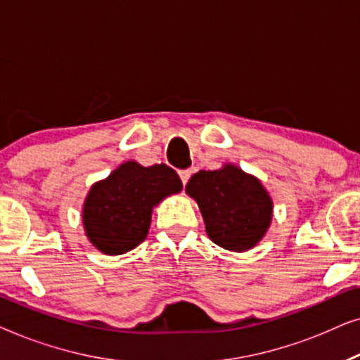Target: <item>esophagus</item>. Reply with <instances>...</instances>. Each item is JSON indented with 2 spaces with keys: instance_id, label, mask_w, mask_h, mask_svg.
Here are the masks:
<instances>
[{
  "instance_id": "1",
  "label": "esophagus",
  "mask_w": 360,
  "mask_h": 360,
  "mask_svg": "<svg viewBox=\"0 0 360 360\" xmlns=\"http://www.w3.org/2000/svg\"><path fill=\"white\" fill-rule=\"evenodd\" d=\"M179 175H180V180H181V184H184V186L188 184V180H190V176H191V170L190 169H186V170H180L179 172Z\"/></svg>"
}]
</instances>
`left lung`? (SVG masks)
<instances>
[{"mask_svg": "<svg viewBox=\"0 0 360 360\" xmlns=\"http://www.w3.org/2000/svg\"><path fill=\"white\" fill-rule=\"evenodd\" d=\"M186 193L198 203L210 239L234 252L257 245L272 221L269 191L233 164L200 170L186 184Z\"/></svg>", "mask_w": 360, "mask_h": 360, "instance_id": "8db88e82", "label": "left lung"}]
</instances>
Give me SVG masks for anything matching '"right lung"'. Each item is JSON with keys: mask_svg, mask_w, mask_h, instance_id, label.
Masks as SVG:
<instances>
[{"mask_svg": "<svg viewBox=\"0 0 360 360\" xmlns=\"http://www.w3.org/2000/svg\"><path fill=\"white\" fill-rule=\"evenodd\" d=\"M181 186L176 172L165 164L124 162L88 191L82 213L88 240L108 255L137 248L149 233L154 206Z\"/></svg>", "mask_w": 360, "mask_h": 360, "instance_id": "obj_1", "label": "right lung"}]
</instances>
